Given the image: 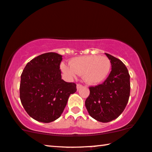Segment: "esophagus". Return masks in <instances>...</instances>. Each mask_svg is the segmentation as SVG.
<instances>
[{"label": "esophagus", "instance_id": "esophagus-1", "mask_svg": "<svg viewBox=\"0 0 152 152\" xmlns=\"http://www.w3.org/2000/svg\"><path fill=\"white\" fill-rule=\"evenodd\" d=\"M82 87H83V86H82V84H81V83H77V90H79Z\"/></svg>", "mask_w": 152, "mask_h": 152}]
</instances>
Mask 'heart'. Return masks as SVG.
Segmentation results:
<instances>
[{
    "mask_svg": "<svg viewBox=\"0 0 152 152\" xmlns=\"http://www.w3.org/2000/svg\"><path fill=\"white\" fill-rule=\"evenodd\" d=\"M71 66L61 64L62 71L69 77L83 75L87 83L94 85L104 81L110 72L111 62L107 57L99 56H81L72 59Z\"/></svg>",
    "mask_w": 152,
    "mask_h": 152,
    "instance_id": "b5f03b06",
    "label": "heart"
}]
</instances>
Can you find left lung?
<instances>
[{"mask_svg":"<svg viewBox=\"0 0 152 152\" xmlns=\"http://www.w3.org/2000/svg\"><path fill=\"white\" fill-rule=\"evenodd\" d=\"M110 61L112 71L102 83L90 86L85 102L91 117L102 123L110 122L120 116L126 107L130 94L128 70L119 59L105 53Z\"/></svg>","mask_w":152,"mask_h":152,"instance_id":"obj_1","label":"left lung"}]
</instances>
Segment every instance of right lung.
<instances>
[{
    "instance_id": "add662e5",
    "label": "right lung",
    "mask_w": 152,
    "mask_h": 152,
    "mask_svg": "<svg viewBox=\"0 0 152 152\" xmlns=\"http://www.w3.org/2000/svg\"><path fill=\"white\" fill-rule=\"evenodd\" d=\"M62 56L56 53L42 54L28 62L21 74L20 99L34 119L50 123L62 114L76 84L61 80Z\"/></svg>"
}]
</instances>
